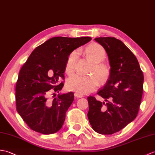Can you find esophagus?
<instances>
[{"instance_id":"1","label":"esophagus","mask_w":155,"mask_h":155,"mask_svg":"<svg viewBox=\"0 0 155 155\" xmlns=\"http://www.w3.org/2000/svg\"><path fill=\"white\" fill-rule=\"evenodd\" d=\"M74 96L76 97V98H82V97H83V95L81 94H79V93L75 92L74 93Z\"/></svg>"}]
</instances>
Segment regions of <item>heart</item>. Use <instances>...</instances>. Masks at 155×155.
Segmentation results:
<instances>
[{
  "mask_svg": "<svg viewBox=\"0 0 155 155\" xmlns=\"http://www.w3.org/2000/svg\"><path fill=\"white\" fill-rule=\"evenodd\" d=\"M85 51L87 56L94 63V66L90 71L94 74L90 75L74 74L71 76L67 82L68 90L81 94H88L94 91L99 86V78L104 81L106 80L110 75L108 67L100 63L105 59L106 55L105 49L101 45L93 43L87 46ZM78 55L79 51L76 49L72 51L68 56L65 67V70L68 74H71L74 72Z\"/></svg>",
  "mask_w": 155,
  "mask_h": 155,
  "instance_id": "obj_1",
  "label": "heart"
}]
</instances>
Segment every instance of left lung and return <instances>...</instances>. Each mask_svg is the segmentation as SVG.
Instances as JSON below:
<instances>
[{"instance_id": "8db88e82", "label": "left lung", "mask_w": 155, "mask_h": 155, "mask_svg": "<svg viewBox=\"0 0 155 155\" xmlns=\"http://www.w3.org/2000/svg\"><path fill=\"white\" fill-rule=\"evenodd\" d=\"M108 56L111 67L108 80L98 92L105 102L88 96L87 114L92 129L111 135L134 121L139 110L144 77L136 57L123 42L115 38H96Z\"/></svg>"}]
</instances>
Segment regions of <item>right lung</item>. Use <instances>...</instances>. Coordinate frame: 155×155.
<instances>
[{"label": "right lung", "instance_id": "add662e5", "mask_svg": "<svg viewBox=\"0 0 155 155\" xmlns=\"http://www.w3.org/2000/svg\"><path fill=\"white\" fill-rule=\"evenodd\" d=\"M91 39L52 38L37 47L21 68L16 85V110L32 130L49 135L62 127L67 111L74 100L73 92L59 94L52 100L49 96L63 87L59 80L64 79L69 54Z\"/></svg>", "mask_w": 155, "mask_h": 155}]
</instances>
